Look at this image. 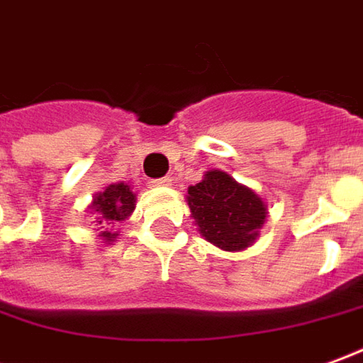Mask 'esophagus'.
I'll return each instance as SVG.
<instances>
[{"mask_svg":"<svg viewBox=\"0 0 363 363\" xmlns=\"http://www.w3.org/2000/svg\"><path fill=\"white\" fill-rule=\"evenodd\" d=\"M152 187H169L172 186V177H160V179H152L150 182Z\"/></svg>","mask_w":363,"mask_h":363,"instance_id":"obj_1","label":"esophagus"}]
</instances>
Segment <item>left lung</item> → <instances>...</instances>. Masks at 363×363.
<instances>
[{"mask_svg":"<svg viewBox=\"0 0 363 363\" xmlns=\"http://www.w3.org/2000/svg\"><path fill=\"white\" fill-rule=\"evenodd\" d=\"M187 207L199 235L227 253L245 251L259 239L267 221V201L223 169H209L187 187Z\"/></svg>","mask_w":363,"mask_h":363,"instance_id":"obj_1","label":"left lung"}]
</instances>
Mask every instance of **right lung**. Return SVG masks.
<instances>
[{
  "label": "right lung",
  "instance_id": "obj_1",
  "mask_svg": "<svg viewBox=\"0 0 363 363\" xmlns=\"http://www.w3.org/2000/svg\"><path fill=\"white\" fill-rule=\"evenodd\" d=\"M91 213L94 215V221L99 225H110L114 227L116 221H124L136 209V194L132 191V187L124 182L118 184H108L102 191H96L92 196ZM104 245L116 243L118 231H101L99 235Z\"/></svg>",
  "mask_w": 363,
  "mask_h": 363
}]
</instances>
